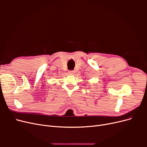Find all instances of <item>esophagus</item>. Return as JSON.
Segmentation results:
<instances>
[{
  "label": "esophagus",
  "mask_w": 147,
  "mask_h": 147,
  "mask_svg": "<svg viewBox=\"0 0 147 147\" xmlns=\"http://www.w3.org/2000/svg\"><path fill=\"white\" fill-rule=\"evenodd\" d=\"M69 75H73L75 74V70H70L69 72Z\"/></svg>",
  "instance_id": "34e87169"
}]
</instances>
